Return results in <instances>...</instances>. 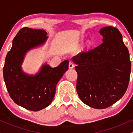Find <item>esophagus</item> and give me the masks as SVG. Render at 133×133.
I'll return each instance as SVG.
<instances>
[{"label": "esophagus", "mask_w": 133, "mask_h": 133, "mask_svg": "<svg viewBox=\"0 0 133 133\" xmlns=\"http://www.w3.org/2000/svg\"><path fill=\"white\" fill-rule=\"evenodd\" d=\"M74 67V64L72 62H69V68L70 69L73 68Z\"/></svg>", "instance_id": "obj_1"}]
</instances>
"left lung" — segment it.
<instances>
[{"mask_svg": "<svg viewBox=\"0 0 133 133\" xmlns=\"http://www.w3.org/2000/svg\"><path fill=\"white\" fill-rule=\"evenodd\" d=\"M98 46L82 51L72 58L77 64L76 89L81 100L95 109H105L119 100L126 92L131 63L128 48L119 30L103 27Z\"/></svg>", "mask_w": 133, "mask_h": 133, "instance_id": "obj_1", "label": "left lung"}]
</instances>
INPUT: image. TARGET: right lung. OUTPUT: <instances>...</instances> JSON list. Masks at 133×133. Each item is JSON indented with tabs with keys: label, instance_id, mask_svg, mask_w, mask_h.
Returning <instances> with one entry per match:
<instances>
[{
	"label": "right lung",
	"instance_id": "obj_1",
	"mask_svg": "<svg viewBox=\"0 0 133 133\" xmlns=\"http://www.w3.org/2000/svg\"><path fill=\"white\" fill-rule=\"evenodd\" d=\"M46 35L42 29H21L13 39L3 69L4 81L12 99L32 111L41 110L51 103L56 85L69 68V61L65 60L54 68L44 65L39 74L34 76L22 71L21 65L26 52L43 44L47 38Z\"/></svg>",
	"mask_w": 133,
	"mask_h": 133
}]
</instances>
